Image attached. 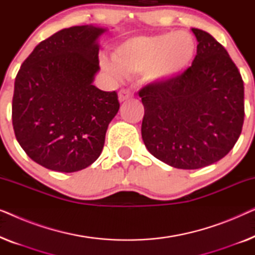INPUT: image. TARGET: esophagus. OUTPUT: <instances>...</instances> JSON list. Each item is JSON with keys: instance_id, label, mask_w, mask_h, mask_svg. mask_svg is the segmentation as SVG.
<instances>
[{"instance_id": "1", "label": "esophagus", "mask_w": 255, "mask_h": 255, "mask_svg": "<svg viewBox=\"0 0 255 255\" xmlns=\"http://www.w3.org/2000/svg\"><path fill=\"white\" fill-rule=\"evenodd\" d=\"M131 99H133V94H132L130 90L122 89L120 90V93H118V100H120V102H124V101H128Z\"/></svg>"}]
</instances>
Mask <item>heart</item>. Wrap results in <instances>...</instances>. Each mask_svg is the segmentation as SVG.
Here are the masks:
<instances>
[{
  "instance_id": "1",
  "label": "heart",
  "mask_w": 255,
  "mask_h": 255,
  "mask_svg": "<svg viewBox=\"0 0 255 255\" xmlns=\"http://www.w3.org/2000/svg\"><path fill=\"white\" fill-rule=\"evenodd\" d=\"M196 50V41L186 31L137 36L117 45L113 53L114 63L102 58L101 65L116 79L144 72L148 83H166L190 67Z\"/></svg>"
}]
</instances>
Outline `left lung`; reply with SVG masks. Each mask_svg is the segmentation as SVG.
Instances as JSON below:
<instances>
[{
    "mask_svg": "<svg viewBox=\"0 0 255 255\" xmlns=\"http://www.w3.org/2000/svg\"><path fill=\"white\" fill-rule=\"evenodd\" d=\"M193 65L179 78L144 87L141 137L160 161L198 169L228 154L244 124V82L224 47L203 30Z\"/></svg>",
    "mask_w": 255,
    "mask_h": 255,
    "instance_id": "obj_1",
    "label": "left lung"
}]
</instances>
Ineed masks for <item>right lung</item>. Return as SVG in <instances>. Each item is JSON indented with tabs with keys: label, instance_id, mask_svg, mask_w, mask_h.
<instances>
[{
	"label": "right lung",
	"instance_id": "obj_1",
	"mask_svg": "<svg viewBox=\"0 0 255 255\" xmlns=\"http://www.w3.org/2000/svg\"><path fill=\"white\" fill-rule=\"evenodd\" d=\"M107 31L96 24L58 31L34 47L17 73L13 131L20 147L45 168L78 172L102 152L120 110L116 92L93 85L99 39Z\"/></svg>",
	"mask_w": 255,
	"mask_h": 255
}]
</instances>
